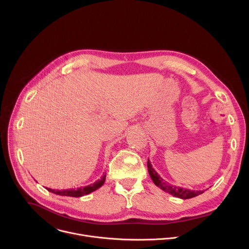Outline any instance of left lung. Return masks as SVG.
<instances>
[{
	"label": "left lung",
	"instance_id": "obj_1",
	"mask_svg": "<svg viewBox=\"0 0 249 249\" xmlns=\"http://www.w3.org/2000/svg\"><path fill=\"white\" fill-rule=\"evenodd\" d=\"M148 171L150 173V176L152 180L154 181V183L160 187L161 190H163L164 192H167L169 194H171L174 197H178L180 199H190L193 197H196L200 194H202L204 192V190H200V191H194V190H189V189H185L179 186H175L172 185L170 183H168L167 181H165L162 177L160 176V174L153 168V165L151 163V161L148 160Z\"/></svg>",
	"mask_w": 249,
	"mask_h": 249
}]
</instances>
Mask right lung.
Returning <instances> with one entry per match:
<instances>
[{
    "instance_id": "add662e5",
    "label": "right lung",
    "mask_w": 249,
    "mask_h": 249,
    "mask_svg": "<svg viewBox=\"0 0 249 249\" xmlns=\"http://www.w3.org/2000/svg\"><path fill=\"white\" fill-rule=\"evenodd\" d=\"M105 177H106V173H104V175L101 177L100 179L96 180L94 183L85 186V187H80L77 189H65V190H54L51 188H47V190L49 192H52L54 194L57 195H61V196H70V197H82L85 195H88L93 191H95L96 189H98L99 187H101L103 185V183L105 182Z\"/></svg>"
}]
</instances>
